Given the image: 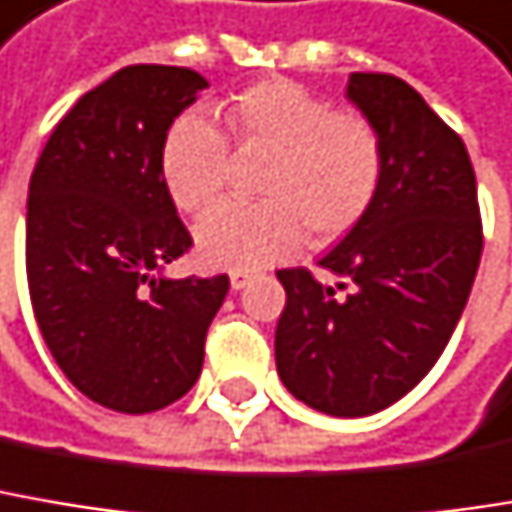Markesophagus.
<instances>
[{"mask_svg":"<svg viewBox=\"0 0 512 512\" xmlns=\"http://www.w3.org/2000/svg\"><path fill=\"white\" fill-rule=\"evenodd\" d=\"M249 281H252V272H246V269H234V272H231V287H234V290H243Z\"/></svg>","mask_w":512,"mask_h":512,"instance_id":"34e87169","label":"esophagus"}]
</instances>
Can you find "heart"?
I'll return each instance as SVG.
<instances>
[{
    "label": "heart",
    "instance_id": "heart-1",
    "mask_svg": "<svg viewBox=\"0 0 512 512\" xmlns=\"http://www.w3.org/2000/svg\"><path fill=\"white\" fill-rule=\"evenodd\" d=\"M240 152L269 155L257 205L213 210L196 231L199 255L219 269H252L293 255L304 237L334 243L372 208L384 178V143L360 114L334 111L287 78L246 87L225 108ZM161 178L184 213H208L225 193L231 152L222 131L199 114H181L161 143Z\"/></svg>",
    "mask_w": 512,
    "mask_h": 512
}]
</instances>
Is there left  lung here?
I'll return each instance as SVG.
<instances>
[{
    "instance_id": "8db88e82",
    "label": "left lung",
    "mask_w": 512,
    "mask_h": 512,
    "mask_svg": "<svg viewBox=\"0 0 512 512\" xmlns=\"http://www.w3.org/2000/svg\"><path fill=\"white\" fill-rule=\"evenodd\" d=\"M346 96L381 134L384 178L366 216L319 260L337 287L302 266L278 269L287 304L275 366L307 407L357 419L395 404L440 360L484 234L469 152L428 102L381 72H351Z\"/></svg>"
}]
</instances>
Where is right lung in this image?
<instances>
[{"label": "right lung", "mask_w": 512, "mask_h": 512, "mask_svg": "<svg viewBox=\"0 0 512 512\" xmlns=\"http://www.w3.org/2000/svg\"><path fill=\"white\" fill-rule=\"evenodd\" d=\"M208 81L137 64L84 93L31 172L25 272L64 375L96 404L152 413L187 393L228 275L169 278L193 240L161 178V143Z\"/></svg>", "instance_id": "1"}]
</instances>
